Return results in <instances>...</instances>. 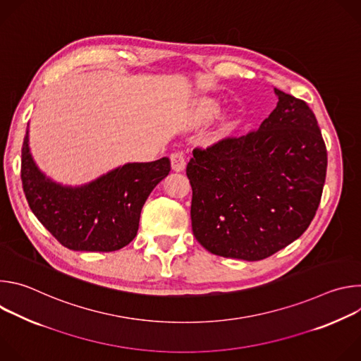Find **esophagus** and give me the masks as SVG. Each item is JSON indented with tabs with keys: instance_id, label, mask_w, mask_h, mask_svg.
Masks as SVG:
<instances>
[{
	"instance_id": "34e87169",
	"label": "esophagus",
	"mask_w": 361,
	"mask_h": 361,
	"mask_svg": "<svg viewBox=\"0 0 361 361\" xmlns=\"http://www.w3.org/2000/svg\"><path fill=\"white\" fill-rule=\"evenodd\" d=\"M170 159H171V167H173L174 171L181 173V171L185 170L187 163H185V157H184L183 152H174V154H171Z\"/></svg>"
}]
</instances>
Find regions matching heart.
I'll return each instance as SVG.
<instances>
[{"instance_id": "1", "label": "heart", "mask_w": 361, "mask_h": 361, "mask_svg": "<svg viewBox=\"0 0 361 361\" xmlns=\"http://www.w3.org/2000/svg\"><path fill=\"white\" fill-rule=\"evenodd\" d=\"M220 111V102L216 98L212 97H204L198 101L197 109H195V118L198 121H205L212 117H214ZM227 124L224 123L223 127Z\"/></svg>"}]
</instances>
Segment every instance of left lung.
<instances>
[{
	"mask_svg": "<svg viewBox=\"0 0 361 361\" xmlns=\"http://www.w3.org/2000/svg\"><path fill=\"white\" fill-rule=\"evenodd\" d=\"M257 131L195 148L191 226L210 252L259 262L297 240L319 209L327 149L314 113L277 88Z\"/></svg>",
	"mask_w": 361,
	"mask_h": 361,
	"instance_id": "8db88e82",
	"label": "left lung"
}]
</instances>
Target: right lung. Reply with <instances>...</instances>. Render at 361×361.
Instances as JSON below:
<instances>
[{"mask_svg": "<svg viewBox=\"0 0 361 361\" xmlns=\"http://www.w3.org/2000/svg\"><path fill=\"white\" fill-rule=\"evenodd\" d=\"M170 170V160L163 157L127 163L81 185H64L34 161L28 127L21 149V180L31 212L74 251H116L130 244L145 200Z\"/></svg>", "mask_w": 361, "mask_h": 361, "instance_id": "add662e5", "label": "right lung"}]
</instances>
